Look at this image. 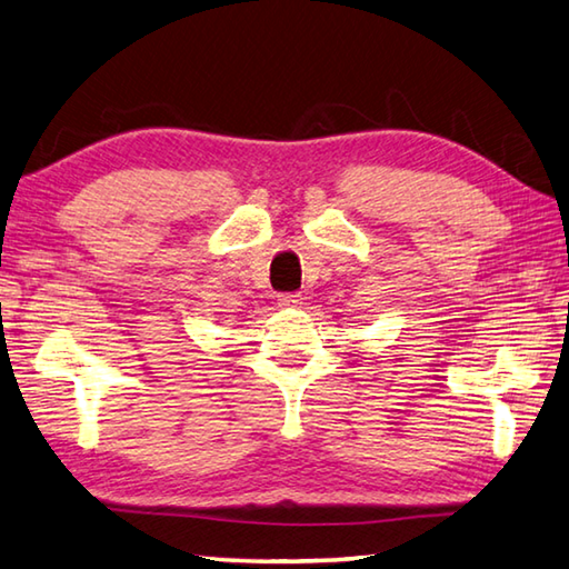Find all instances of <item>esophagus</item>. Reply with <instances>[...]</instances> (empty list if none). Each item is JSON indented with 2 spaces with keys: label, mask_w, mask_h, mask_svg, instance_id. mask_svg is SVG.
Returning a JSON list of instances; mask_svg holds the SVG:
<instances>
[{
  "label": "esophagus",
  "mask_w": 569,
  "mask_h": 569,
  "mask_svg": "<svg viewBox=\"0 0 569 569\" xmlns=\"http://www.w3.org/2000/svg\"><path fill=\"white\" fill-rule=\"evenodd\" d=\"M301 303V293H278V306L291 308Z\"/></svg>",
  "instance_id": "obj_1"
}]
</instances>
